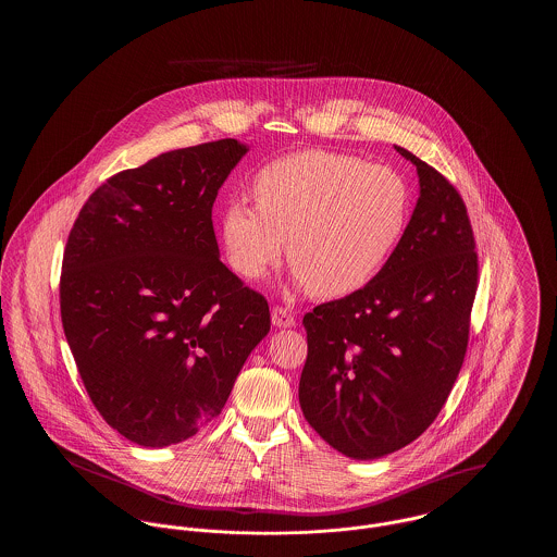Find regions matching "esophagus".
Segmentation results:
<instances>
[{
  "instance_id": "obj_1",
  "label": "esophagus",
  "mask_w": 557,
  "mask_h": 557,
  "mask_svg": "<svg viewBox=\"0 0 557 557\" xmlns=\"http://www.w3.org/2000/svg\"><path fill=\"white\" fill-rule=\"evenodd\" d=\"M271 321H273L275 327H292L296 323L290 309L288 307H280V305H275L271 309Z\"/></svg>"
}]
</instances>
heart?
<instances>
[{
    "label": "heart",
    "mask_w": 557,
    "mask_h": 557,
    "mask_svg": "<svg viewBox=\"0 0 557 557\" xmlns=\"http://www.w3.org/2000/svg\"><path fill=\"white\" fill-rule=\"evenodd\" d=\"M257 205L234 198L221 219L232 267L257 280L282 259L318 298L361 290L386 267L411 219V186L391 166L307 150L255 177Z\"/></svg>",
    "instance_id": "obj_1"
}]
</instances>
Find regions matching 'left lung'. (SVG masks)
Segmentation results:
<instances>
[{"mask_svg":"<svg viewBox=\"0 0 557 557\" xmlns=\"http://www.w3.org/2000/svg\"><path fill=\"white\" fill-rule=\"evenodd\" d=\"M420 198L386 267L361 290L302 319L305 420L352 459H377L436 420L463 366L478 288L476 239L463 198L405 148Z\"/></svg>","mask_w":557,"mask_h":557,"instance_id":"1","label":"left lung"}]
</instances>
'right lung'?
Returning a JSON list of instances; mask_svg holds the SVG:
<instances>
[{
    "label": "right lung",
    "mask_w": 557,
    "mask_h": 557,
    "mask_svg": "<svg viewBox=\"0 0 557 557\" xmlns=\"http://www.w3.org/2000/svg\"><path fill=\"white\" fill-rule=\"evenodd\" d=\"M246 150L219 139L121 171L69 234L62 327L94 407L135 445H177L214 420L271 327L265 296L219 261L212 230Z\"/></svg>",
    "instance_id": "right-lung-1"
}]
</instances>
